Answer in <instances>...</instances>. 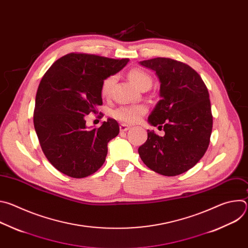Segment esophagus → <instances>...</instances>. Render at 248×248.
<instances>
[{
	"instance_id": "1",
	"label": "esophagus",
	"mask_w": 248,
	"mask_h": 248,
	"mask_svg": "<svg viewBox=\"0 0 248 248\" xmlns=\"http://www.w3.org/2000/svg\"><path fill=\"white\" fill-rule=\"evenodd\" d=\"M129 128H130V126L127 125L126 124H122L120 125V130H121V131H126V130H128Z\"/></svg>"
}]
</instances>
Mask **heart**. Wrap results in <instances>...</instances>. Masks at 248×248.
I'll return each mask as SVG.
<instances>
[{
	"label": "heart",
	"mask_w": 248,
	"mask_h": 248,
	"mask_svg": "<svg viewBox=\"0 0 248 248\" xmlns=\"http://www.w3.org/2000/svg\"><path fill=\"white\" fill-rule=\"evenodd\" d=\"M130 80L141 90L149 89L152 85L151 77L141 68H132L128 73ZM116 82V77L111 76L105 78L101 84V94L103 97L110 96L112 88ZM148 111L145 104L122 105L112 111V117L124 124H136Z\"/></svg>",
	"instance_id": "b5f03b06"
}]
</instances>
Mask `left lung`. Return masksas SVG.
Returning <instances> with one entry per match:
<instances>
[{
    "instance_id": "left-lung-1",
    "label": "left lung",
    "mask_w": 248,
    "mask_h": 248,
    "mask_svg": "<svg viewBox=\"0 0 248 248\" xmlns=\"http://www.w3.org/2000/svg\"><path fill=\"white\" fill-rule=\"evenodd\" d=\"M140 64L154 70L160 80L161 100L148 122L163 126L165 135L147 130L139 156L160 174H181L199 162L210 143L213 116L208 89L195 70L182 62L155 58Z\"/></svg>"
}]
</instances>
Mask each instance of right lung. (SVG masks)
<instances>
[{"instance_id": "right-lung-1", "label": "right lung", "mask_w": 248, "mask_h": 248, "mask_svg": "<svg viewBox=\"0 0 248 248\" xmlns=\"http://www.w3.org/2000/svg\"><path fill=\"white\" fill-rule=\"evenodd\" d=\"M116 60L69 53L57 60L42 78L35 98L33 123L48 161L61 172L82 179L106 160L108 142L120 132L116 120L86 128L85 116L101 106V84L125 66Z\"/></svg>"}]
</instances>
